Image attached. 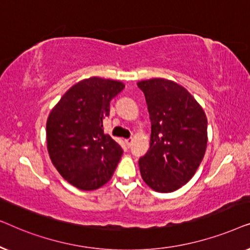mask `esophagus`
Here are the masks:
<instances>
[{"label": "esophagus", "mask_w": 250, "mask_h": 250, "mask_svg": "<svg viewBox=\"0 0 250 250\" xmlns=\"http://www.w3.org/2000/svg\"><path fill=\"white\" fill-rule=\"evenodd\" d=\"M125 142H126V145H127V146H131L132 142H133V138H128V139H126V140H125Z\"/></svg>", "instance_id": "obj_1"}]
</instances>
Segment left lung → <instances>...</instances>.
<instances>
[{
	"instance_id": "1",
	"label": "left lung",
	"mask_w": 250,
	"mask_h": 250,
	"mask_svg": "<svg viewBox=\"0 0 250 250\" xmlns=\"http://www.w3.org/2000/svg\"><path fill=\"white\" fill-rule=\"evenodd\" d=\"M151 121L150 149L139 159L141 176L157 192H173L199 167L207 146V118L194 98L175 82H139Z\"/></svg>"
}]
</instances>
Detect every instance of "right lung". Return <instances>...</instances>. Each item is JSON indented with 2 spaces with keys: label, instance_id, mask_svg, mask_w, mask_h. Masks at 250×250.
I'll return each mask as SVG.
<instances>
[{
  "label": "right lung",
  "instance_id": "add662e5",
  "mask_svg": "<svg viewBox=\"0 0 250 250\" xmlns=\"http://www.w3.org/2000/svg\"><path fill=\"white\" fill-rule=\"evenodd\" d=\"M122 82L91 77L71 86L50 112L46 141L50 158L60 175L81 190L108 182L123 148L104 133L110 101L123 91Z\"/></svg>",
  "mask_w": 250,
  "mask_h": 250
}]
</instances>
